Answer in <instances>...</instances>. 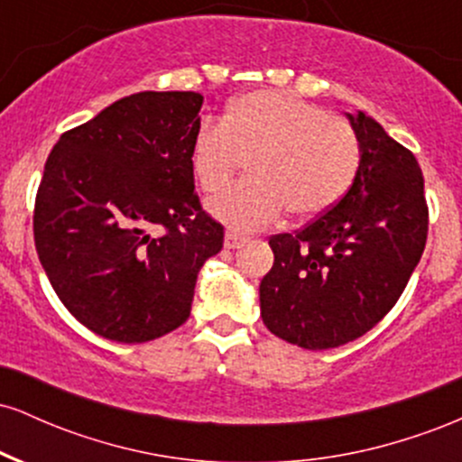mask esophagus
Wrapping results in <instances>:
<instances>
[{"label": "esophagus", "mask_w": 462, "mask_h": 462, "mask_svg": "<svg viewBox=\"0 0 462 462\" xmlns=\"http://www.w3.org/2000/svg\"><path fill=\"white\" fill-rule=\"evenodd\" d=\"M247 238L245 236H241L238 235V232H226V241H224V245L227 247V249H236V247H241L243 243H245Z\"/></svg>", "instance_id": "34e87169"}]
</instances>
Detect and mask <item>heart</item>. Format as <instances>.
I'll use <instances>...</instances> for the list:
<instances>
[{"label":"heart","mask_w":462,"mask_h":462,"mask_svg":"<svg viewBox=\"0 0 462 462\" xmlns=\"http://www.w3.org/2000/svg\"><path fill=\"white\" fill-rule=\"evenodd\" d=\"M249 161L252 178L210 199L217 219L256 230L289 210L312 219L347 193L360 167L356 132L343 116L280 91H252L227 106L224 121L195 132L190 164L204 193H217Z\"/></svg>","instance_id":"obj_1"}]
</instances>
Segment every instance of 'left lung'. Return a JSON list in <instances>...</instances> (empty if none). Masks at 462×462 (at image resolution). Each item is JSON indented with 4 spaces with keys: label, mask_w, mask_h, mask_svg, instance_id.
<instances>
[{
    "label": "left lung",
    "mask_w": 462,
    "mask_h": 462,
    "mask_svg": "<svg viewBox=\"0 0 462 462\" xmlns=\"http://www.w3.org/2000/svg\"><path fill=\"white\" fill-rule=\"evenodd\" d=\"M360 143L356 180L295 235H273L261 317L275 337L330 349L363 337L395 306L428 238L423 173L411 150L365 113L347 115Z\"/></svg>",
    "instance_id": "8db88e82"
}]
</instances>
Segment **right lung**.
Returning a JSON list of instances; mask_svg holds the SVG:
<instances>
[{
    "label": "right lung",
    "instance_id": "obj_1",
    "mask_svg": "<svg viewBox=\"0 0 462 462\" xmlns=\"http://www.w3.org/2000/svg\"><path fill=\"white\" fill-rule=\"evenodd\" d=\"M204 97L143 91L58 139L34 201V245L67 310L145 343L189 319L224 226L201 208L190 147Z\"/></svg>",
    "mask_w": 462,
    "mask_h": 462
}]
</instances>
